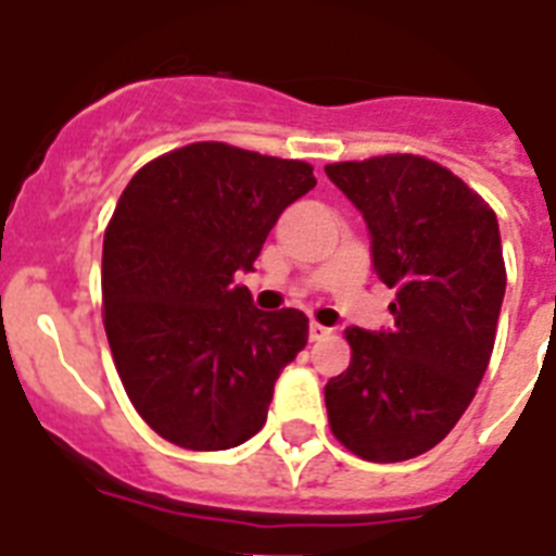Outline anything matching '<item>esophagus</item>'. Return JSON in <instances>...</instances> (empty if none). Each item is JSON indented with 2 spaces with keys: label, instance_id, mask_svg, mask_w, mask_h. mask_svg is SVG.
<instances>
[{
  "label": "esophagus",
  "instance_id": "1",
  "mask_svg": "<svg viewBox=\"0 0 556 556\" xmlns=\"http://www.w3.org/2000/svg\"><path fill=\"white\" fill-rule=\"evenodd\" d=\"M330 333H333V330L325 328V325H319V321H311V328H307V336H311V342H321V339H328Z\"/></svg>",
  "mask_w": 556,
  "mask_h": 556
}]
</instances>
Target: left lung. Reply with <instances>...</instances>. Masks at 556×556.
I'll list each match as a JSON object with an SVG mask.
<instances>
[{"label": "left lung", "instance_id": "8db88e82", "mask_svg": "<svg viewBox=\"0 0 556 556\" xmlns=\"http://www.w3.org/2000/svg\"><path fill=\"white\" fill-rule=\"evenodd\" d=\"M370 231L372 270L395 288L387 330L348 328L350 367L325 387L333 435L395 464L441 444L472 404L497 333L506 268L492 208L418 155L325 166Z\"/></svg>", "mask_w": 556, "mask_h": 556}]
</instances>
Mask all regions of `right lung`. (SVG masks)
<instances>
[{
    "mask_svg": "<svg viewBox=\"0 0 556 556\" xmlns=\"http://www.w3.org/2000/svg\"><path fill=\"white\" fill-rule=\"evenodd\" d=\"M316 186L314 166L203 141L147 163L104 235L101 293L129 401L184 450L245 444L274 384L307 344L302 311H260L237 270L279 214Z\"/></svg>",
    "mask_w": 556,
    "mask_h": 556,
    "instance_id": "1",
    "label": "right lung"
}]
</instances>
